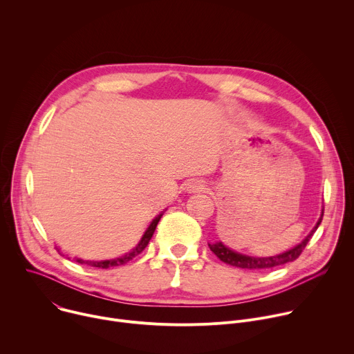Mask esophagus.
Returning <instances> with one entry per match:
<instances>
[{"label": "esophagus", "mask_w": 354, "mask_h": 354, "mask_svg": "<svg viewBox=\"0 0 354 354\" xmlns=\"http://www.w3.org/2000/svg\"><path fill=\"white\" fill-rule=\"evenodd\" d=\"M206 189V186H205V183L201 182V180H198V179H193L192 182H189L187 183V186H186V190H187V193H197V192H203Z\"/></svg>", "instance_id": "esophagus-1"}]
</instances>
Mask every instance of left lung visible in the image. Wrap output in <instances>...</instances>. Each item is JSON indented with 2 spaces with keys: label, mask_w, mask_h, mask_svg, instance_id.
I'll list each match as a JSON object with an SVG mask.
<instances>
[{
  "label": "left lung",
  "mask_w": 354,
  "mask_h": 354,
  "mask_svg": "<svg viewBox=\"0 0 354 354\" xmlns=\"http://www.w3.org/2000/svg\"><path fill=\"white\" fill-rule=\"evenodd\" d=\"M322 217H324V209H322V213H321V217L319 220L317 221L315 227L311 230V232L302 239L298 245H295L294 248L283 252V254H279V255H274V257H261V258H257V257H249V255H243V254H239V252L236 250H232L231 248L225 246L221 241L220 242H214V243H209L210 249L214 252V255L223 261L224 263L230 265V266H234V268H239V269H248V270H262V269H269V268H276V266H280V265H284V263H288V262H292L295 261L299 255L302 249L306 248V245L308 243V241L311 239V236L314 235V232L317 231V228L319 227L321 221H322Z\"/></svg>",
  "instance_id": "1"
}]
</instances>
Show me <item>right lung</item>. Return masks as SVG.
<instances>
[{
	"instance_id": "right-lung-1",
	"label": "right lung",
	"mask_w": 354,
	"mask_h": 354,
	"mask_svg": "<svg viewBox=\"0 0 354 354\" xmlns=\"http://www.w3.org/2000/svg\"><path fill=\"white\" fill-rule=\"evenodd\" d=\"M162 214H164V212H162L161 214H158L153 221H151V224H149L148 228L145 230L144 235L141 236L138 245H137L133 250L127 252L126 255L119 257V258H115V259H106V261H84V259H80V258H74L75 262H78V263H81V265L84 263V265H88V266H93V268H102V269H109V268H113V266H120V265L127 263L129 261H131L133 258H136L138 254H141V252L144 250V248L148 245V242H149L151 236H153V234H154V231H156V228H157V224H158V221L161 220Z\"/></svg>"
}]
</instances>
